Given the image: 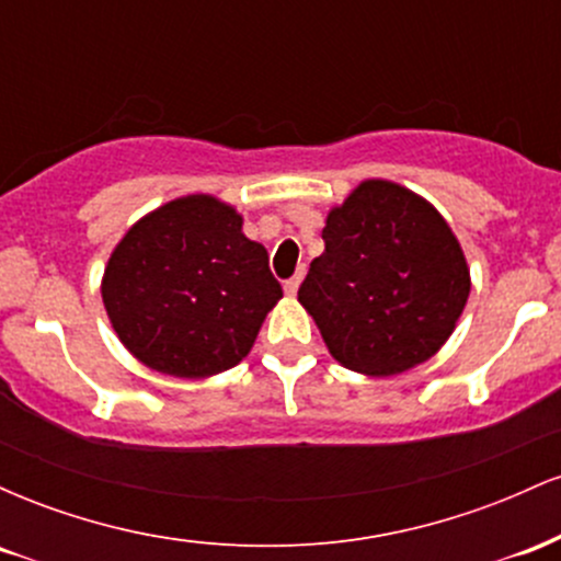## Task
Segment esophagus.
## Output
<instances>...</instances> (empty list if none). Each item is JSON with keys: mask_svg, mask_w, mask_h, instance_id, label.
<instances>
[{"mask_svg": "<svg viewBox=\"0 0 561 561\" xmlns=\"http://www.w3.org/2000/svg\"><path fill=\"white\" fill-rule=\"evenodd\" d=\"M300 282H302V272H298V274L293 276V279H287V282H285V293L289 295V298H293V295H298Z\"/></svg>", "mask_w": 561, "mask_h": 561, "instance_id": "34e87169", "label": "esophagus"}]
</instances>
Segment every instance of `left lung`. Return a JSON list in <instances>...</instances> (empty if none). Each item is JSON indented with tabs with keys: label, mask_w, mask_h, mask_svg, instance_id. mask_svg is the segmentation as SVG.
<instances>
[{
	"label": "left lung",
	"mask_w": 561,
	"mask_h": 561,
	"mask_svg": "<svg viewBox=\"0 0 561 561\" xmlns=\"http://www.w3.org/2000/svg\"><path fill=\"white\" fill-rule=\"evenodd\" d=\"M321 240L298 300L334 362L392 377L446 345L472 279L433 203L388 179H364L330 208Z\"/></svg>",
	"instance_id": "obj_1"
}]
</instances>
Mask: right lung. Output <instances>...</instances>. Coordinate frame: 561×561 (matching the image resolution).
I'll return each instance as SVG.
<instances>
[{
  "mask_svg": "<svg viewBox=\"0 0 561 561\" xmlns=\"http://www.w3.org/2000/svg\"><path fill=\"white\" fill-rule=\"evenodd\" d=\"M100 289L126 351L182 379L240 364L282 298L266 248L214 195L176 197L141 216L113 248Z\"/></svg>",
  "mask_w": 561,
  "mask_h": 561,
  "instance_id": "obj_1",
  "label": "right lung"
}]
</instances>
